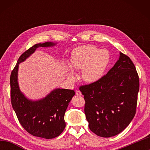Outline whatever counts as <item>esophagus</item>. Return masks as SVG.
<instances>
[{"label":"esophagus","instance_id":"1","mask_svg":"<svg viewBox=\"0 0 150 150\" xmlns=\"http://www.w3.org/2000/svg\"><path fill=\"white\" fill-rule=\"evenodd\" d=\"M76 95H77V96H81V95H82V94H81V91H76Z\"/></svg>","mask_w":150,"mask_h":150}]
</instances>
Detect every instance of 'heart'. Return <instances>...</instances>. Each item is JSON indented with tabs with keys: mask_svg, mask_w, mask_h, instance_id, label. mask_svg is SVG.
<instances>
[{
	"mask_svg": "<svg viewBox=\"0 0 150 150\" xmlns=\"http://www.w3.org/2000/svg\"><path fill=\"white\" fill-rule=\"evenodd\" d=\"M110 59L107 50H98L93 45H84L75 48L73 52L71 65L75 70L83 69L82 77L85 82L95 83L103 77ZM67 76L70 81L75 80L71 69L68 70Z\"/></svg>",
	"mask_w": 150,
	"mask_h": 150,
	"instance_id": "1",
	"label": "heart"
}]
</instances>
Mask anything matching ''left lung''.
I'll use <instances>...</instances> for the list:
<instances>
[{"instance_id": "left-lung-1", "label": "left lung", "mask_w": 150, "mask_h": 150, "mask_svg": "<svg viewBox=\"0 0 150 150\" xmlns=\"http://www.w3.org/2000/svg\"><path fill=\"white\" fill-rule=\"evenodd\" d=\"M139 88L135 65L120 53L117 62L99 81L79 87L90 130L104 138L122 132L136 115Z\"/></svg>"}]
</instances>
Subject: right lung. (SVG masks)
Here are the masks:
<instances>
[{"mask_svg": "<svg viewBox=\"0 0 150 150\" xmlns=\"http://www.w3.org/2000/svg\"><path fill=\"white\" fill-rule=\"evenodd\" d=\"M54 45L45 42L30 47L20 56L10 78L11 104L19 122L31 135L45 139L54 138L62 133L65 128V112L75 93L73 90L56 88L43 99L30 100L19 89L18 69L19 63L33 54L36 48Z\"/></svg>", "mask_w": 150, "mask_h": 150, "instance_id": "right-lung-1", "label": "right lung"}]
</instances>
